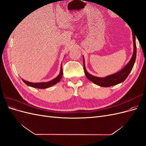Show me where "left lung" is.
I'll return each instance as SVG.
<instances>
[{
    "mask_svg": "<svg viewBox=\"0 0 146 146\" xmlns=\"http://www.w3.org/2000/svg\"><path fill=\"white\" fill-rule=\"evenodd\" d=\"M133 46H134V51L133 54L132 56L131 60L124 68H123L120 71L114 74L111 76H107L104 78H99L96 77L95 76H92V75L88 73L85 69V61L83 58V69L85 71V76L88 79H89L90 81L93 82L99 86L102 87H109L116 85L117 84L120 83L124 81L127 77L129 76L132 68L133 67L135 64L136 56V36L134 34H133Z\"/></svg>",
    "mask_w": 146,
    "mask_h": 146,
    "instance_id": "obj_1",
    "label": "left lung"
}]
</instances>
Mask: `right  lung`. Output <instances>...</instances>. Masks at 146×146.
I'll list each match as a JSON object with an SVG mask.
<instances>
[{"label": "right lung", "mask_w": 146, "mask_h": 146, "mask_svg": "<svg viewBox=\"0 0 146 146\" xmlns=\"http://www.w3.org/2000/svg\"><path fill=\"white\" fill-rule=\"evenodd\" d=\"M63 76V69L62 67H61V70H60V73L59 75L57 76L55 78H54V80H52L50 82H45V83H31L27 81H25L23 79V81L28 86H32L33 88H40V89H44V88H47L48 87H50L53 85H54L55 84L59 82L61 80V77H62Z\"/></svg>", "instance_id": "1"}]
</instances>
